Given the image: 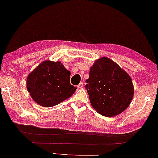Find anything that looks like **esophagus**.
Wrapping results in <instances>:
<instances>
[{
	"label": "esophagus",
	"mask_w": 158,
	"mask_h": 158,
	"mask_svg": "<svg viewBox=\"0 0 158 158\" xmlns=\"http://www.w3.org/2000/svg\"><path fill=\"white\" fill-rule=\"evenodd\" d=\"M83 85V83L82 82H81V83H79L78 85H77V88H82Z\"/></svg>",
	"instance_id": "34e87169"
}]
</instances>
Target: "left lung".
I'll return each mask as SVG.
<instances>
[{"mask_svg": "<svg viewBox=\"0 0 158 158\" xmlns=\"http://www.w3.org/2000/svg\"><path fill=\"white\" fill-rule=\"evenodd\" d=\"M85 88L93 108L100 115L113 117L125 110L132 101L134 87L126 71L108 58L97 60L90 68Z\"/></svg>", "mask_w": 158, "mask_h": 158, "instance_id": "obj_1", "label": "left lung"}]
</instances>
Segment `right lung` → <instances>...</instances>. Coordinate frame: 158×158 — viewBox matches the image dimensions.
Here are the masks:
<instances>
[{"mask_svg": "<svg viewBox=\"0 0 158 158\" xmlns=\"http://www.w3.org/2000/svg\"><path fill=\"white\" fill-rule=\"evenodd\" d=\"M70 73L59 62L44 61L27 77V89L39 105H58L75 93L77 88L70 83Z\"/></svg>", "mask_w": 158, "mask_h": 158, "instance_id": "1", "label": "right lung"}]
</instances>
